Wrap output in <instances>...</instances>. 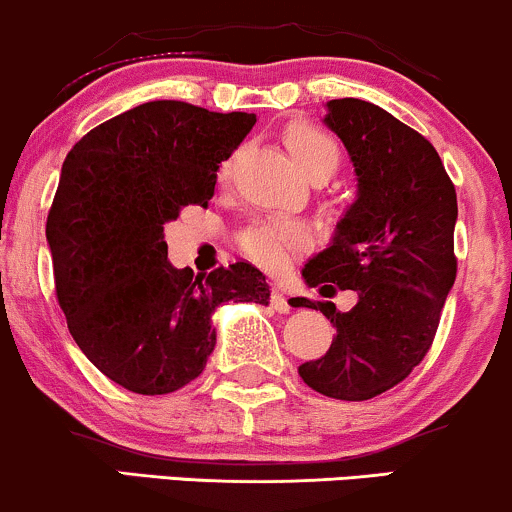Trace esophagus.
I'll list each match as a JSON object with an SVG mask.
<instances>
[{
    "instance_id": "esophagus-1",
    "label": "esophagus",
    "mask_w": 512,
    "mask_h": 512,
    "mask_svg": "<svg viewBox=\"0 0 512 512\" xmlns=\"http://www.w3.org/2000/svg\"><path fill=\"white\" fill-rule=\"evenodd\" d=\"M270 304H273V309L278 311V314H290V302H287L285 292L280 290V287H273V292H270Z\"/></svg>"
}]
</instances>
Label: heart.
I'll list each match as a JSON object with an SVG mask.
<instances>
[{
	"instance_id": "heart-1",
	"label": "heart",
	"mask_w": 512,
	"mask_h": 512,
	"mask_svg": "<svg viewBox=\"0 0 512 512\" xmlns=\"http://www.w3.org/2000/svg\"><path fill=\"white\" fill-rule=\"evenodd\" d=\"M285 146L292 160L304 174L323 170L333 174L340 165V146L333 136L311 124H290L285 129ZM220 177H227V165L222 167ZM311 237L304 225L292 220H263L251 225L242 234L239 244L242 251L258 266L280 270L292 261L294 254L309 246Z\"/></svg>"
}]
</instances>
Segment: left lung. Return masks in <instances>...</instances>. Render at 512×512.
<instances>
[{"label": "left lung", "mask_w": 512, "mask_h": 512, "mask_svg": "<svg viewBox=\"0 0 512 512\" xmlns=\"http://www.w3.org/2000/svg\"><path fill=\"white\" fill-rule=\"evenodd\" d=\"M326 107L323 124L347 148L357 198L302 278L309 287L354 290L357 304L338 311L318 302L335 328L333 345L299 366V376L328 398L362 402L405 381L434 342L458 273V196L436 148L393 114L357 98ZM290 304L316 309L304 297Z\"/></svg>", "instance_id": "left-lung-1"}]
</instances>
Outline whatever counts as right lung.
I'll list each match as a JSON object with an SVG mask.
<instances>
[{
  "label": "right lung",
  "mask_w": 512,
  "mask_h": 512,
  "mask_svg": "<svg viewBox=\"0 0 512 512\" xmlns=\"http://www.w3.org/2000/svg\"><path fill=\"white\" fill-rule=\"evenodd\" d=\"M256 114L143 102L66 155L47 215L57 299L81 352L138 395L174 393L206 369L220 304L268 306L266 275L237 261L203 278L167 261L165 225L208 208L220 162Z\"/></svg>",
  "instance_id": "add662e5"
}]
</instances>
